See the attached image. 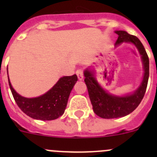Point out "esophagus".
<instances>
[{"label":"esophagus","mask_w":157,"mask_h":157,"mask_svg":"<svg viewBox=\"0 0 157 157\" xmlns=\"http://www.w3.org/2000/svg\"><path fill=\"white\" fill-rule=\"evenodd\" d=\"M76 74L77 75V77L80 80H82L83 79V70L78 69L77 71H76Z\"/></svg>","instance_id":"1"}]
</instances>
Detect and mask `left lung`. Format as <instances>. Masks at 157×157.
Masks as SVG:
<instances>
[{
    "instance_id": "8db88e82",
    "label": "left lung",
    "mask_w": 157,
    "mask_h": 157,
    "mask_svg": "<svg viewBox=\"0 0 157 157\" xmlns=\"http://www.w3.org/2000/svg\"><path fill=\"white\" fill-rule=\"evenodd\" d=\"M115 33L118 36L115 45L126 42L134 44L137 48L141 55L144 76L140 86L134 93L124 96H116L108 93L100 86L95 77L94 70H85L84 81L87 86L93 112L98 116L109 119L126 116L138 106L144 96L149 79V58L141 42L138 38L128 34L125 31L118 30Z\"/></svg>"
}]
</instances>
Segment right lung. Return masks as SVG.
Returning a JSON list of instances; mask_svg holds the SVG:
<instances>
[{"mask_svg": "<svg viewBox=\"0 0 157 157\" xmlns=\"http://www.w3.org/2000/svg\"><path fill=\"white\" fill-rule=\"evenodd\" d=\"M77 81L76 74L65 76L61 77L45 94L35 98H26L15 91L8 77L9 86L17 105L30 118L42 121L55 120L64 114L70 93Z\"/></svg>", "mask_w": 157, "mask_h": 157, "instance_id": "obj_1", "label": "right lung"}]
</instances>
